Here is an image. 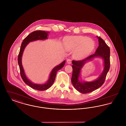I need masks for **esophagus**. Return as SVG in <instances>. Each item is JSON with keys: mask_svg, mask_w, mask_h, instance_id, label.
Wrapping results in <instances>:
<instances>
[{"mask_svg": "<svg viewBox=\"0 0 126 126\" xmlns=\"http://www.w3.org/2000/svg\"><path fill=\"white\" fill-rule=\"evenodd\" d=\"M66 62H67V64H70L71 63L72 61H71V60L70 59H67V60H66Z\"/></svg>", "mask_w": 126, "mask_h": 126, "instance_id": "obj_1", "label": "esophagus"}]
</instances>
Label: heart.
Segmentation results:
<instances>
[{
    "label": "heart",
    "instance_id": "1",
    "mask_svg": "<svg viewBox=\"0 0 126 126\" xmlns=\"http://www.w3.org/2000/svg\"><path fill=\"white\" fill-rule=\"evenodd\" d=\"M94 42L90 38L84 36H71L66 39V45L68 50H74L77 59H82L87 56L94 47Z\"/></svg>",
    "mask_w": 126,
    "mask_h": 126
}]
</instances>
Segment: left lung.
<instances>
[{"label":"left lung","instance_id":"obj_1","mask_svg":"<svg viewBox=\"0 0 126 126\" xmlns=\"http://www.w3.org/2000/svg\"><path fill=\"white\" fill-rule=\"evenodd\" d=\"M99 41V46L94 54L90 55L84 60L79 61H72V73L71 82L75 88L82 94L89 93L100 87L104 83L106 75L110 67V49L105 42L101 37L97 36ZM94 57H101L104 60V68L102 73L95 80L91 82L80 81L79 78L82 67L87 61Z\"/></svg>","mask_w":126,"mask_h":126}]
</instances>
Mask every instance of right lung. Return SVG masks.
I'll return each mask as SVG.
<instances>
[{"label": "right lung", "instance_id": "obj_1", "mask_svg": "<svg viewBox=\"0 0 126 126\" xmlns=\"http://www.w3.org/2000/svg\"><path fill=\"white\" fill-rule=\"evenodd\" d=\"M49 32L42 31H35L31 33L30 34H29L23 40V42L22 43L21 46L19 53L18 55V63L19 66L20 74L25 84H27L31 88L35 90L43 91L47 90L49 87H50L54 83L57 71L60 70V69H61L64 66L66 62V61L64 60L61 63H60V65L54 67L52 70L51 72H50L48 81L45 84H34L30 80L26 77L22 64V58L24 48L30 42L37 40H44L47 39L48 33Z\"/></svg>", "mask_w": 126, "mask_h": 126}]
</instances>
